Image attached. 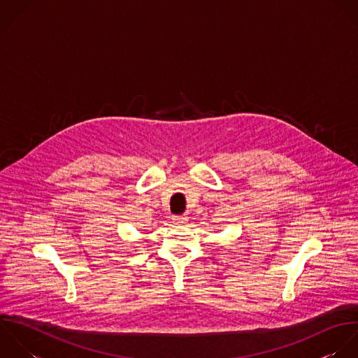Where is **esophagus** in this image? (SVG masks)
Returning a JSON list of instances; mask_svg holds the SVG:
<instances>
[{
    "label": "esophagus",
    "mask_w": 358,
    "mask_h": 358,
    "mask_svg": "<svg viewBox=\"0 0 358 358\" xmlns=\"http://www.w3.org/2000/svg\"><path fill=\"white\" fill-rule=\"evenodd\" d=\"M187 220H188V217L184 216V215H181V216H174V217H173L174 224H184Z\"/></svg>",
    "instance_id": "esophagus-1"
}]
</instances>
